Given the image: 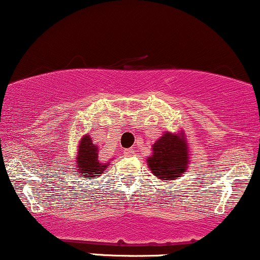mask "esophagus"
<instances>
[{"label": "esophagus", "instance_id": "obj_1", "mask_svg": "<svg viewBox=\"0 0 260 260\" xmlns=\"http://www.w3.org/2000/svg\"><path fill=\"white\" fill-rule=\"evenodd\" d=\"M123 154L126 155V156H131V155H133V154H134V150H133L132 148H131V149H124V150H123Z\"/></svg>", "mask_w": 260, "mask_h": 260}]
</instances>
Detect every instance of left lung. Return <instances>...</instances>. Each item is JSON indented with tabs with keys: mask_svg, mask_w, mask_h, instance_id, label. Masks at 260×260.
<instances>
[{
	"mask_svg": "<svg viewBox=\"0 0 260 260\" xmlns=\"http://www.w3.org/2000/svg\"><path fill=\"white\" fill-rule=\"evenodd\" d=\"M147 165L151 174L161 181H174L182 177L189 168V147L184 131L165 132L151 147Z\"/></svg>",
	"mask_w": 260,
	"mask_h": 260,
	"instance_id": "8db88e82",
	"label": "left lung"
}]
</instances>
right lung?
<instances>
[{
    "label": "right lung",
    "instance_id": "right-lung-1",
    "mask_svg": "<svg viewBox=\"0 0 260 260\" xmlns=\"http://www.w3.org/2000/svg\"><path fill=\"white\" fill-rule=\"evenodd\" d=\"M110 162L111 161L101 162L99 160V147L92 143L90 134H84L80 138L76 156V172L80 177L94 180L105 172Z\"/></svg>",
    "mask_w": 260,
    "mask_h": 260
}]
</instances>
